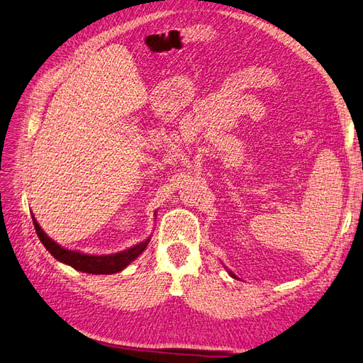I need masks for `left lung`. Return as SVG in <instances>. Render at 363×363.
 I'll return each mask as SVG.
<instances>
[{"label": "left lung", "mask_w": 363, "mask_h": 363, "mask_svg": "<svg viewBox=\"0 0 363 363\" xmlns=\"http://www.w3.org/2000/svg\"><path fill=\"white\" fill-rule=\"evenodd\" d=\"M228 274H230V276H231V277H235V279H236V276H235V274H233V273H231V272H228Z\"/></svg>", "instance_id": "obj_1"}]
</instances>
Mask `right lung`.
Listing matches in <instances>:
<instances>
[{
    "instance_id": "1",
    "label": "right lung",
    "mask_w": 363,
    "mask_h": 363,
    "mask_svg": "<svg viewBox=\"0 0 363 363\" xmlns=\"http://www.w3.org/2000/svg\"><path fill=\"white\" fill-rule=\"evenodd\" d=\"M32 219H33L36 235H38L43 245L49 250V253L55 259H58L60 262L70 265V267L75 268V270L82 272V273L113 274V273L124 270V268L130 262H133L135 259L144 252V250L148 245V242H150V238H148V239L144 240V242H139L135 247H130V248L124 250V252H119V253H115V255H107V256L86 255V253L73 252V250H67V248L61 247L60 244L55 242V240H52L48 235L44 233L38 222H36L35 216H32Z\"/></svg>"
}]
</instances>
